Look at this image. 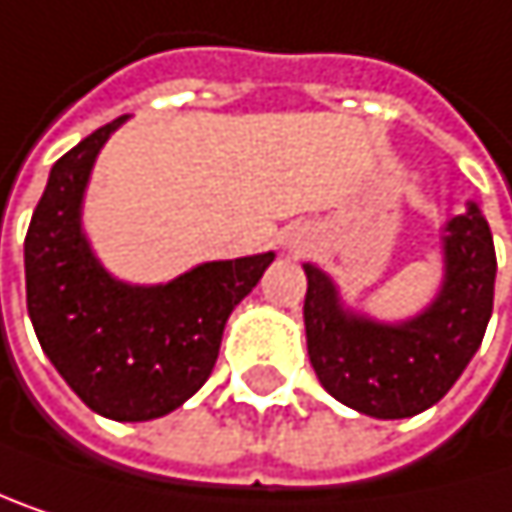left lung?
Here are the masks:
<instances>
[{"mask_svg": "<svg viewBox=\"0 0 512 512\" xmlns=\"http://www.w3.org/2000/svg\"><path fill=\"white\" fill-rule=\"evenodd\" d=\"M495 244L477 205L444 229V286L429 310L379 325L343 310L328 274L304 265V328L310 364L343 405L382 417H411L435 405L483 343L495 298Z\"/></svg>", "mask_w": 512, "mask_h": 512, "instance_id": "obj_1", "label": "left lung"}]
</instances>
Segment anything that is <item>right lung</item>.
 Wrapping results in <instances>:
<instances>
[{
	"instance_id": "obj_1",
	"label": "right lung",
	"mask_w": 512,
	"mask_h": 512,
	"mask_svg": "<svg viewBox=\"0 0 512 512\" xmlns=\"http://www.w3.org/2000/svg\"><path fill=\"white\" fill-rule=\"evenodd\" d=\"M116 119L62 154L26 232V307L38 343L98 414L151 420L208 382L235 304L259 283L274 253L205 262L166 286L113 280L80 229L92 163Z\"/></svg>"
}]
</instances>
